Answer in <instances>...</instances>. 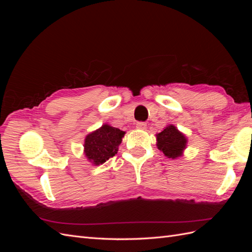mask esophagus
I'll list each match as a JSON object with an SVG mask.
<instances>
[{"label":"esophagus","mask_w":252,"mask_h":252,"mask_svg":"<svg viewBox=\"0 0 252 252\" xmlns=\"http://www.w3.org/2000/svg\"><path fill=\"white\" fill-rule=\"evenodd\" d=\"M146 127H147V124L145 123V122H138V124H136V128L142 129V130L146 129Z\"/></svg>","instance_id":"esophagus-1"}]
</instances>
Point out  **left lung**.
Returning a JSON list of instances; mask_svg holds the SVG:
<instances>
[{"instance_id":"8db88e82","label":"left lung","mask_w":252,"mask_h":252,"mask_svg":"<svg viewBox=\"0 0 252 252\" xmlns=\"http://www.w3.org/2000/svg\"><path fill=\"white\" fill-rule=\"evenodd\" d=\"M158 148L163 151L167 158H175L182 155L185 149L187 140L173 125L167 126L162 132L157 134Z\"/></svg>"}]
</instances>
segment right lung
I'll return each instance as SVG.
<instances>
[{
  "label": "right lung",
  "mask_w": 252,
  "mask_h": 252,
  "mask_svg": "<svg viewBox=\"0 0 252 252\" xmlns=\"http://www.w3.org/2000/svg\"><path fill=\"white\" fill-rule=\"evenodd\" d=\"M125 134L119 128L103 125L100 129L88 134L85 139V156L94 165L105 163L117 154L122 138Z\"/></svg>",
  "instance_id": "right-lung-1"
}]
</instances>
